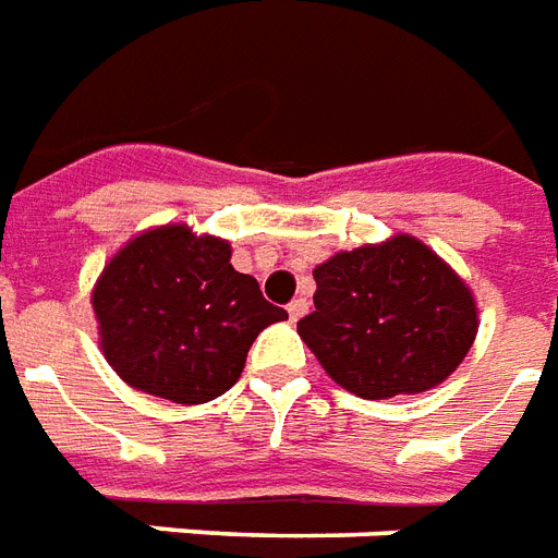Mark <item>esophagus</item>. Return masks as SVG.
Wrapping results in <instances>:
<instances>
[{"mask_svg": "<svg viewBox=\"0 0 558 558\" xmlns=\"http://www.w3.org/2000/svg\"><path fill=\"white\" fill-rule=\"evenodd\" d=\"M287 314H290L292 323H295V319H302V316L307 314V299H295V302H290Z\"/></svg>", "mask_w": 558, "mask_h": 558, "instance_id": "34e87169", "label": "esophagus"}]
</instances>
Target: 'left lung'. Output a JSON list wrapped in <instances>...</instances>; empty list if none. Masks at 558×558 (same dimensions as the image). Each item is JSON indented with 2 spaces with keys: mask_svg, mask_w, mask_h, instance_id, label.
Wrapping results in <instances>:
<instances>
[{
  "mask_svg": "<svg viewBox=\"0 0 558 558\" xmlns=\"http://www.w3.org/2000/svg\"><path fill=\"white\" fill-rule=\"evenodd\" d=\"M314 280L316 311L299 323V338L355 398L430 391L478 335L466 280L410 232L328 256Z\"/></svg>",
  "mask_w": 558,
  "mask_h": 558,
  "instance_id": "obj_1",
  "label": "left lung"
}]
</instances>
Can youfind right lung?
Returning <instances> with one entry per match:
<instances>
[{"instance_id":"obj_1","label":"right lung","mask_w":558,"mask_h":558,"mask_svg":"<svg viewBox=\"0 0 558 558\" xmlns=\"http://www.w3.org/2000/svg\"><path fill=\"white\" fill-rule=\"evenodd\" d=\"M220 235L187 223L137 232L95 280L92 311L104 359L137 391L196 407L230 391L247 350L283 307L235 271Z\"/></svg>"}]
</instances>
